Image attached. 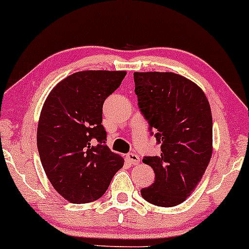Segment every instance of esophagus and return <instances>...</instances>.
Masks as SVG:
<instances>
[{"instance_id":"esophagus-1","label":"esophagus","mask_w":249,"mask_h":249,"mask_svg":"<svg viewBox=\"0 0 249 249\" xmlns=\"http://www.w3.org/2000/svg\"><path fill=\"white\" fill-rule=\"evenodd\" d=\"M127 162L129 164H132V166H135V164H138L140 162V158L138 154H135V153H129V154L127 155Z\"/></svg>"}]
</instances>
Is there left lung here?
<instances>
[{"label": "left lung", "instance_id": "obj_1", "mask_svg": "<svg viewBox=\"0 0 249 249\" xmlns=\"http://www.w3.org/2000/svg\"><path fill=\"white\" fill-rule=\"evenodd\" d=\"M139 108L161 144L159 156H144L155 181L141 195L149 203L173 207L196 188L213 153L211 106L199 86L174 72H134Z\"/></svg>", "mask_w": 249, "mask_h": 249}]
</instances>
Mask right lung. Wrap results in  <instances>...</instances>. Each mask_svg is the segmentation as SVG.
<instances>
[{"label":"right lung","mask_w":249,"mask_h":249,"mask_svg":"<svg viewBox=\"0 0 249 249\" xmlns=\"http://www.w3.org/2000/svg\"><path fill=\"white\" fill-rule=\"evenodd\" d=\"M125 71H86L69 75L50 91L37 125V149L46 175L71 203L102 196L124 159L106 146L103 102Z\"/></svg>","instance_id":"right-lung-1"}]
</instances>
